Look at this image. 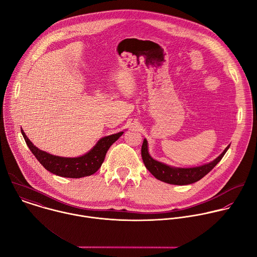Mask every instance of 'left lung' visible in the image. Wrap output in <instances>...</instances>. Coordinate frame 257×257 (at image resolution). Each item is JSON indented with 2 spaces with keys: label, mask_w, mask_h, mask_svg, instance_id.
Wrapping results in <instances>:
<instances>
[{
  "label": "left lung",
  "mask_w": 257,
  "mask_h": 257,
  "mask_svg": "<svg viewBox=\"0 0 257 257\" xmlns=\"http://www.w3.org/2000/svg\"><path fill=\"white\" fill-rule=\"evenodd\" d=\"M229 147H230V144L213 161L203 164L201 166L188 167V168L170 166L153 159L149 154L148 141L146 139L143 140L141 155L146 168L158 180L168 184H173V185H188V184H192L194 182L199 181L206 174H208L216 166V164L222 159V157L224 156V154L226 153Z\"/></svg>",
  "instance_id": "left-lung-1"
}]
</instances>
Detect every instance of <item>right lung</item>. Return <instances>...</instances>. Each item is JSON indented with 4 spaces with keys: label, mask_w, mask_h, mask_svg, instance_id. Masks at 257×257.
<instances>
[{
    "label": "right lung",
    "mask_w": 257,
    "mask_h": 257,
    "mask_svg": "<svg viewBox=\"0 0 257 257\" xmlns=\"http://www.w3.org/2000/svg\"><path fill=\"white\" fill-rule=\"evenodd\" d=\"M21 132L28 147L45 169L55 175L67 178H82L94 174L101 167L110 146L124 133L121 131L101 138L90 151L82 156L61 157L40 150L30 141L23 130Z\"/></svg>",
    "instance_id": "add662e5"
}]
</instances>
